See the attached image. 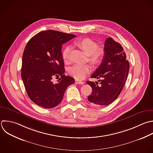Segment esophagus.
Segmentation results:
<instances>
[{"label":"esophagus","instance_id":"34e87169","mask_svg":"<svg viewBox=\"0 0 153 153\" xmlns=\"http://www.w3.org/2000/svg\"><path fill=\"white\" fill-rule=\"evenodd\" d=\"M75 83L76 84H84V82L82 81H80V80H78V79H76L75 80Z\"/></svg>","mask_w":153,"mask_h":153}]
</instances>
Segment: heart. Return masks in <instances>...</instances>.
Wrapping results in <instances>:
<instances>
[{
  "label": "heart",
  "mask_w": 153,
  "mask_h": 153,
  "mask_svg": "<svg viewBox=\"0 0 153 153\" xmlns=\"http://www.w3.org/2000/svg\"><path fill=\"white\" fill-rule=\"evenodd\" d=\"M74 44L81 48L88 55V60L94 66H98L102 62L105 50L102 47H97V44L93 40L84 38L74 41ZM71 47L67 46L64 48L62 51V58L65 62H68L69 60ZM91 70V66L88 65L75 64L69 68V74L78 79H82L88 74Z\"/></svg>",
  "instance_id": "obj_1"
}]
</instances>
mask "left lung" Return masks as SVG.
Masks as SVG:
<instances>
[{
    "instance_id": "8db88e82",
    "label": "left lung",
    "mask_w": 153,
    "mask_h": 153,
    "mask_svg": "<svg viewBox=\"0 0 153 153\" xmlns=\"http://www.w3.org/2000/svg\"><path fill=\"white\" fill-rule=\"evenodd\" d=\"M105 56L100 66L91 75L98 82H86L92 88L88 100L93 105L106 106L112 103L120 94L129 71V62L121 45L112 38L105 42Z\"/></svg>"
}]
</instances>
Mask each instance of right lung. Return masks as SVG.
<instances>
[{
  "label": "right lung",
  "mask_w": 153,
  "mask_h": 153,
  "mask_svg": "<svg viewBox=\"0 0 153 153\" xmlns=\"http://www.w3.org/2000/svg\"><path fill=\"white\" fill-rule=\"evenodd\" d=\"M75 35L53 30L42 31L27 44L22 57V78L30 100L44 108H53L62 100L75 79L64 74L62 45ZM61 78L54 84V77Z\"/></svg>",
  "instance_id": "right-lung-1"
}]
</instances>
